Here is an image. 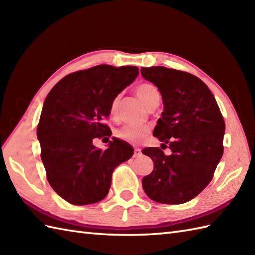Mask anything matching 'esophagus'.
Returning <instances> with one entry per match:
<instances>
[{"label":"esophagus","mask_w":255,"mask_h":255,"mask_svg":"<svg viewBox=\"0 0 255 255\" xmlns=\"http://www.w3.org/2000/svg\"><path fill=\"white\" fill-rule=\"evenodd\" d=\"M140 155H141V150L138 148H134V151H133L134 158H138V156H140Z\"/></svg>","instance_id":"esophagus-1"}]
</instances>
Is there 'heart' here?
<instances>
[{
    "instance_id": "b5f03b06",
    "label": "heart",
    "mask_w": 255,
    "mask_h": 255,
    "mask_svg": "<svg viewBox=\"0 0 255 255\" xmlns=\"http://www.w3.org/2000/svg\"><path fill=\"white\" fill-rule=\"evenodd\" d=\"M136 94L138 99L141 101L142 104L149 108L154 103L160 101V93L158 89L155 88L153 84L150 83H142L138 85L136 88ZM119 97H115L111 104V114L115 115L117 105H118ZM150 132L149 126H133V125H126L123 126L117 131V137L119 139L124 140V141L130 142V143H141L147 138L148 133Z\"/></svg>"
}]
</instances>
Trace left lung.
<instances>
[{"label": "left lung", "mask_w": 255, "mask_h": 255, "mask_svg": "<svg viewBox=\"0 0 255 255\" xmlns=\"http://www.w3.org/2000/svg\"><path fill=\"white\" fill-rule=\"evenodd\" d=\"M141 75L162 95L164 111L153 134L172 151L142 150L154 164L142 187L156 203H186L208 185L223 156L224 117L208 86L195 75L165 67L141 68Z\"/></svg>", "instance_id": "1"}]
</instances>
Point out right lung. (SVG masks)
<instances>
[{
    "instance_id": "add662e5",
    "label": "right lung",
    "mask_w": 255,
    "mask_h": 255,
    "mask_svg": "<svg viewBox=\"0 0 255 255\" xmlns=\"http://www.w3.org/2000/svg\"><path fill=\"white\" fill-rule=\"evenodd\" d=\"M138 74L134 66L100 64L67 75L47 95L37 127L41 161L53 191L68 203L104 199L114 169L132 156L131 145L121 139L113 138L104 151L93 139L106 136L110 128L103 121L113 100Z\"/></svg>"
}]
</instances>
